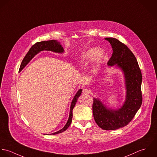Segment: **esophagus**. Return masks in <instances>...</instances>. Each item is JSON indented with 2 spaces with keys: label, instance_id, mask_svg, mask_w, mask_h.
Instances as JSON below:
<instances>
[{
  "label": "esophagus",
  "instance_id": "34e87169",
  "mask_svg": "<svg viewBox=\"0 0 157 157\" xmlns=\"http://www.w3.org/2000/svg\"><path fill=\"white\" fill-rule=\"evenodd\" d=\"M82 92H83L84 94H90V90H89V89H84L82 90Z\"/></svg>",
  "mask_w": 157,
  "mask_h": 157
}]
</instances>
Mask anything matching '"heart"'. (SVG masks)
Wrapping results in <instances>:
<instances>
[{
	"instance_id": "1",
	"label": "heart",
	"mask_w": 157,
	"mask_h": 157,
	"mask_svg": "<svg viewBox=\"0 0 157 157\" xmlns=\"http://www.w3.org/2000/svg\"><path fill=\"white\" fill-rule=\"evenodd\" d=\"M104 56V51L101 48L90 49L86 51L81 57L79 65L83 66L85 63L94 59L96 63L99 62Z\"/></svg>"
}]
</instances>
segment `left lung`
Wrapping results in <instances>:
<instances>
[{"label":"left lung","mask_w":157,"mask_h":157,"mask_svg":"<svg viewBox=\"0 0 157 157\" xmlns=\"http://www.w3.org/2000/svg\"><path fill=\"white\" fill-rule=\"evenodd\" d=\"M113 48L107 64H117L125 75L127 95L123 107L118 110L106 108L98 99L94 98L92 105L94 121L98 125L106 130L123 127L133 120L140 108L142 101V74L137 60L125 44L113 37H106Z\"/></svg>","instance_id":"obj_1"}]
</instances>
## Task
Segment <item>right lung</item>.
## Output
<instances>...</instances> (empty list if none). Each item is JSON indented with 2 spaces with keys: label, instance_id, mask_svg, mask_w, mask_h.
Listing matches in <instances>:
<instances>
[{
  "label": "right lung",
  "instance_id": "right-lung-1",
  "mask_svg": "<svg viewBox=\"0 0 157 157\" xmlns=\"http://www.w3.org/2000/svg\"><path fill=\"white\" fill-rule=\"evenodd\" d=\"M42 50H50V51H52V52H57V53H63V47L61 46L60 42H58L57 40H47V41L37 42L35 43L32 46V47L30 48V49L29 50V51L28 52V53H27V55H25V56L24 57V58L23 59L22 63L21 64L20 68H19V71H21L24 68V67L30 62V61L34 56V55H36L39 52L42 51ZM81 92H82V90L80 89L76 93V94H75V96H74V98L73 99V101L71 102V106H70V109L69 118H68V120L66 124L62 129H61L58 132H56L53 133V135L60 133H62L63 132L65 131L70 125V124L71 123V120H72V117H73V109L77 102L78 98L80 96Z\"/></svg>",
  "mask_w": 157,
  "mask_h": 157
}]
</instances>
